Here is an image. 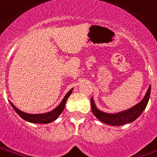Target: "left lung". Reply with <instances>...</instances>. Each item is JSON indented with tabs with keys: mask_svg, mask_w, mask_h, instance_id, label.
<instances>
[{
	"mask_svg": "<svg viewBox=\"0 0 157 157\" xmlns=\"http://www.w3.org/2000/svg\"><path fill=\"white\" fill-rule=\"evenodd\" d=\"M150 94H151V86L148 88L147 92L146 93V96H144L143 100L139 102L137 105L130 108L126 111L118 112L116 114L105 113V112L98 110L94 103L93 99L91 98L90 99L91 111H92V113L95 115V117L102 122L105 123L107 125H111V126H121L124 124L132 122L140 117V114L145 110V108L147 107L150 98Z\"/></svg>",
	"mask_w": 157,
	"mask_h": 157,
	"instance_id": "8db88e82",
	"label": "left lung"
}]
</instances>
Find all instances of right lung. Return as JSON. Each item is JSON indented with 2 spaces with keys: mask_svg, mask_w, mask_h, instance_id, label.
Instances as JSON below:
<instances>
[{
  "mask_svg": "<svg viewBox=\"0 0 157 157\" xmlns=\"http://www.w3.org/2000/svg\"><path fill=\"white\" fill-rule=\"evenodd\" d=\"M72 90L73 89H71L67 92V94L65 96L63 100L61 101V104L58 105L57 107L55 108L53 111L47 112V113H43V114H28V113H25V112L20 111L19 109H17L10 101V103L17 114L26 121H29V122L31 123H39V124H47V123L54 121L61 115V112L63 111L64 108H65L66 102H67L68 97L72 92Z\"/></svg>",
  "mask_w": 157,
  "mask_h": 157,
  "instance_id": "1",
  "label": "right lung"
}]
</instances>
